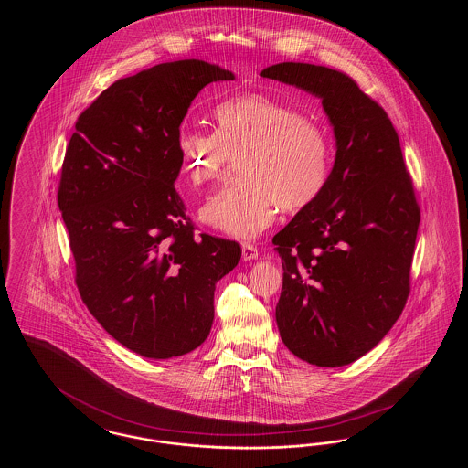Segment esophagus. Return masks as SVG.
<instances>
[{"instance_id":"1","label":"esophagus","mask_w":468,"mask_h":468,"mask_svg":"<svg viewBox=\"0 0 468 468\" xmlns=\"http://www.w3.org/2000/svg\"><path fill=\"white\" fill-rule=\"evenodd\" d=\"M242 258L244 261H250L258 258V247L252 244H242Z\"/></svg>"}]
</instances>
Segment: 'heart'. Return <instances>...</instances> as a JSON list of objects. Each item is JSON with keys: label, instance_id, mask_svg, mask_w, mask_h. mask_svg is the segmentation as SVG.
I'll list each match as a JSON object with an SVG mask.
<instances>
[{"label": "heart", "instance_id": "obj_1", "mask_svg": "<svg viewBox=\"0 0 468 468\" xmlns=\"http://www.w3.org/2000/svg\"><path fill=\"white\" fill-rule=\"evenodd\" d=\"M216 132L182 128L178 153L193 186L221 177L231 161L240 180L205 203L201 219L216 229L256 239L279 208L296 212L321 197L332 172L328 130L305 112L265 94H245L214 109Z\"/></svg>", "mask_w": 468, "mask_h": 468}]
</instances>
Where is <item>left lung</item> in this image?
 I'll list each match as a JSON object with an SVG mask.
<instances>
[{
  "label": "left lung",
  "instance_id": "8db88e82",
  "mask_svg": "<svg viewBox=\"0 0 468 468\" xmlns=\"http://www.w3.org/2000/svg\"><path fill=\"white\" fill-rule=\"evenodd\" d=\"M261 77L321 98L336 140L324 191L273 237L284 268L279 334L311 365H349L407 303L421 221L412 178L388 113L349 75L279 63Z\"/></svg>",
  "mask_w": 468,
  "mask_h": 468
}]
</instances>
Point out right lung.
Instances as JSON below:
<instances>
[{
	"mask_svg": "<svg viewBox=\"0 0 468 468\" xmlns=\"http://www.w3.org/2000/svg\"><path fill=\"white\" fill-rule=\"evenodd\" d=\"M233 79L198 59L144 69L103 90L69 138L58 203L75 282L107 334L140 356H182L203 344L216 282L240 261L237 242L195 235L174 186L191 101Z\"/></svg>",
	"mask_w": 468,
	"mask_h": 468,
	"instance_id": "1",
	"label": "right lung"
}]
</instances>
